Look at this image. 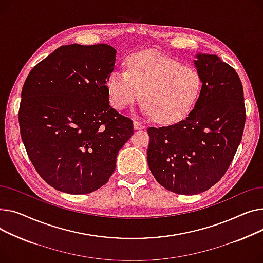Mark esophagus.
<instances>
[{
    "mask_svg": "<svg viewBox=\"0 0 263 263\" xmlns=\"http://www.w3.org/2000/svg\"><path fill=\"white\" fill-rule=\"evenodd\" d=\"M134 128H135L136 130H139V129L145 128V126L142 124V123L139 122V121H134Z\"/></svg>",
    "mask_w": 263,
    "mask_h": 263,
    "instance_id": "1",
    "label": "esophagus"
}]
</instances>
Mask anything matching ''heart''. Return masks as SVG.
I'll return each instance as SVG.
<instances>
[{
    "instance_id": "obj_1",
    "label": "heart",
    "mask_w": 263,
    "mask_h": 263,
    "mask_svg": "<svg viewBox=\"0 0 263 263\" xmlns=\"http://www.w3.org/2000/svg\"><path fill=\"white\" fill-rule=\"evenodd\" d=\"M126 66V70L111 72L106 83L116 109H124L141 95L143 114L165 124L176 123L192 111L203 86L195 68L155 52L134 54Z\"/></svg>"
}]
</instances>
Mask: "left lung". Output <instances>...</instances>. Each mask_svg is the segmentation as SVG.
Segmentation results:
<instances>
[{
    "mask_svg": "<svg viewBox=\"0 0 263 263\" xmlns=\"http://www.w3.org/2000/svg\"><path fill=\"white\" fill-rule=\"evenodd\" d=\"M202 90L192 111L175 124L149 127L147 163L166 190L184 195L210 189L226 173L245 124L243 87L217 55L196 54Z\"/></svg>",
    "mask_w": 263,
    "mask_h": 263,
    "instance_id": "8db88e82",
    "label": "left lung"
}]
</instances>
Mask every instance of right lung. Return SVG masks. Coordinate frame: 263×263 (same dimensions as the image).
I'll return each mask as SVG.
<instances>
[{
  "instance_id": "obj_1",
  "label": "right lung",
  "mask_w": 263,
  "mask_h": 263,
  "mask_svg": "<svg viewBox=\"0 0 263 263\" xmlns=\"http://www.w3.org/2000/svg\"><path fill=\"white\" fill-rule=\"evenodd\" d=\"M111 45H63L35 66L22 88L19 124L27 155L50 186L91 193L109 180L133 121L109 105Z\"/></svg>"
}]
</instances>
